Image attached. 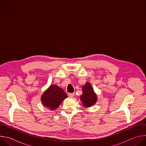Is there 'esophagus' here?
Returning <instances> with one entry per match:
<instances>
[{"instance_id":"obj_1","label":"esophagus","mask_w":146,"mask_h":146,"mask_svg":"<svg viewBox=\"0 0 146 146\" xmlns=\"http://www.w3.org/2000/svg\"><path fill=\"white\" fill-rule=\"evenodd\" d=\"M68 96L69 97H73L74 96V93H69Z\"/></svg>"}]
</instances>
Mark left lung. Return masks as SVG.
Listing matches in <instances>:
<instances>
[{
  "label": "left lung",
  "instance_id": "8db88e82",
  "mask_svg": "<svg viewBox=\"0 0 146 146\" xmlns=\"http://www.w3.org/2000/svg\"><path fill=\"white\" fill-rule=\"evenodd\" d=\"M82 94L80 95V100L82 106L85 108H90L94 105L98 100V96L94 92L91 84L87 82L82 87Z\"/></svg>",
  "mask_w": 146,
  "mask_h": 146
}]
</instances>
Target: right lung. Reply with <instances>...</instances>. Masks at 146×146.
<instances>
[{
    "mask_svg": "<svg viewBox=\"0 0 146 146\" xmlns=\"http://www.w3.org/2000/svg\"><path fill=\"white\" fill-rule=\"evenodd\" d=\"M66 98L67 94L63 89L55 84H52L41 95V101L47 109L54 110Z\"/></svg>",
    "mask_w": 146,
    "mask_h": 146,
    "instance_id": "1",
    "label": "right lung"
}]
</instances>
